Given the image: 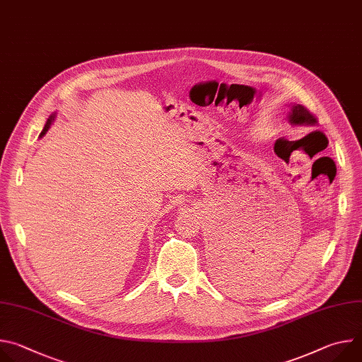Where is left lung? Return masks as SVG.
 Listing matches in <instances>:
<instances>
[{
	"label": "left lung",
	"mask_w": 362,
	"mask_h": 362,
	"mask_svg": "<svg viewBox=\"0 0 362 362\" xmlns=\"http://www.w3.org/2000/svg\"><path fill=\"white\" fill-rule=\"evenodd\" d=\"M285 106L289 107L288 123H291L292 126H309V127L317 126V119L303 106L295 105V103L293 105H285Z\"/></svg>",
	"instance_id": "1"
}]
</instances>
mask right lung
Segmentation results:
<instances>
[{
	"instance_id": "obj_1",
	"label": "right lung",
	"mask_w": 362,
	"mask_h": 362,
	"mask_svg": "<svg viewBox=\"0 0 362 362\" xmlns=\"http://www.w3.org/2000/svg\"><path fill=\"white\" fill-rule=\"evenodd\" d=\"M56 117H57V113H51L49 115V117L47 119V122H45V124H44V129H42V132L40 133V137H42V136H45V133L48 132V129L51 127V124L54 123V120H56Z\"/></svg>"
}]
</instances>
